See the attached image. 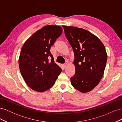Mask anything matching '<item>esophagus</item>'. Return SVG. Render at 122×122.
Masks as SVG:
<instances>
[{"instance_id":"1","label":"esophagus","mask_w":122,"mask_h":122,"mask_svg":"<svg viewBox=\"0 0 122 122\" xmlns=\"http://www.w3.org/2000/svg\"><path fill=\"white\" fill-rule=\"evenodd\" d=\"M67 65H68V64L67 63H65L63 66H64V67L65 68V67H66L67 66Z\"/></svg>"}]
</instances>
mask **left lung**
Segmentation results:
<instances>
[{
    "instance_id": "1",
    "label": "left lung",
    "mask_w": 122,
    "mask_h": 122,
    "mask_svg": "<svg viewBox=\"0 0 122 122\" xmlns=\"http://www.w3.org/2000/svg\"><path fill=\"white\" fill-rule=\"evenodd\" d=\"M74 53L75 75L72 86L81 93L93 90L104 74L107 60L104 45L97 36L86 29L62 26Z\"/></svg>"
}]
</instances>
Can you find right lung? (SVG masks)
Listing matches in <instances>:
<instances>
[{
	"label": "right lung",
	"instance_id": "add662e5",
	"mask_svg": "<svg viewBox=\"0 0 122 122\" xmlns=\"http://www.w3.org/2000/svg\"><path fill=\"white\" fill-rule=\"evenodd\" d=\"M62 32L60 26H45L32 34L22 47L19 66L22 76L31 89L38 92L49 90L61 73L62 70L54 62L50 48Z\"/></svg>",
	"mask_w": 122,
	"mask_h": 122
}]
</instances>
